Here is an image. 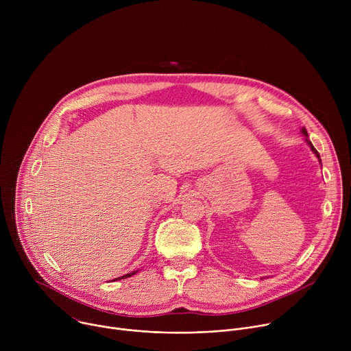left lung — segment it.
Listing matches in <instances>:
<instances>
[{
    "label": "left lung",
    "mask_w": 351,
    "mask_h": 351,
    "mask_svg": "<svg viewBox=\"0 0 351 351\" xmlns=\"http://www.w3.org/2000/svg\"><path fill=\"white\" fill-rule=\"evenodd\" d=\"M300 133H302L303 136H306V143L310 145V148H311V152L315 154V157L318 158V161L321 162V157H319V154H318V152H317V149L314 148V145H313V143L308 140V133H307V130H306V128H302V130H300Z\"/></svg>",
    "instance_id": "1"
}]
</instances>
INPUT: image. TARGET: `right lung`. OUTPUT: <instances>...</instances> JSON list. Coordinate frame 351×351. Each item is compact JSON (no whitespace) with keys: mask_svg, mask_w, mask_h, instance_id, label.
Returning <instances> with one entry per match:
<instances>
[{"mask_svg":"<svg viewBox=\"0 0 351 351\" xmlns=\"http://www.w3.org/2000/svg\"><path fill=\"white\" fill-rule=\"evenodd\" d=\"M134 274H137V271H132L130 274H126V275H123V276H119V278H115V279H112V280H121V279H126V278H130V276H133Z\"/></svg>","mask_w":351,"mask_h":351,"instance_id":"right-lung-1","label":"right lung"}]
</instances>
